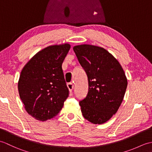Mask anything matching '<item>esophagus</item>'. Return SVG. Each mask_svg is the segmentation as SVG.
I'll use <instances>...</instances> for the list:
<instances>
[{
	"label": "esophagus",
	"instance_id": "esophagus-1",
	"mask_svg": "<svg viewBox=\"0 0 152 152\" xmlns=\"http://www.w3.org/2000/svg\"><path fill=\"white\" fill-rule=\"evenodd\" d=\"M67 88H69V90L70 93H72V89H73V88H74V84H73V83H72V82L68 83H67Z\"/></svg>",
	"mask_w": 152,
	"mask_h": 152
}]
</instances>
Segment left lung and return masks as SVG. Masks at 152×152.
Wrapping results in <instances>:
<instances>
[{"instance_id":"obj_1","label":"left lung","mask_w":152,"mask_h":152,"mask_svg":"<svg viewBox=\"0 0 152 152\" xmlns=\"http://www.w3.org/2000/svg\"><path fill=\"white\" fill-rule=\"evenodd\" d=\"M73 50L88 78L86 97L80 101L83 117L102 124L117 112L124 99L127 80L119 61L104 48L90 44Z\"/></svg>"}]
</instances>
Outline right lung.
Wrapping results in <instances>:
<instances>
[{
    "label": "right lung",
    "mask_w": 152,
    "mask_h": 152,
    "mask_svg": "<svg viewBox=\"0 0 152 152\" xmlns=\"http://www.w3.org/2000/svg\"><path fill=\"white\" fill-rule=\"evenodd\" d=\"M70 48L67 43L45 48L23 68L19 95L25 110L37 120L53 118L69 96L62 64Z\"/></svg>",
    "instance_id": "obj_1"
}]
</instances>
